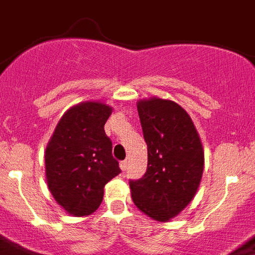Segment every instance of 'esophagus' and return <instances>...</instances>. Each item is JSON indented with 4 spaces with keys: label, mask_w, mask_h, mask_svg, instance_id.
<instances>
[{
    "label": "esophagus",
    "mask_w": 255,
    "mask_h": 255,
    "mask_svg": "<svg viewBox=\"0 0 255 255\" xmlns=\"http://www.w3.org/2000/svg\"><path fill=\"white\" fill-rule=\"evenodd\" d=\"M120 168H121L123 170H126V168H128V161L126 160L121 161V163H120Z\"/></svg>",
    "instance_id": "esophagus-1"
}]
</instances>
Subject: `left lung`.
Wrapping results in <instances>:
<instances>
[{"mask_svg":"<svg viewBox=\"0 0 255 255\" xmlns=\"http://www.w3.org/2000/svg\"><path fill=\"white\" fill-rule=\"evenodd\" d=\"M147 143V170L130 181L134 205L157 222H169L193 201L205 152L190 116L177 103L153 96L136 103Z\"/></svg>","mask_w":255,"mask_h":255,"instance_id":"left-lung-1","label":"left lung"}]
</instances>
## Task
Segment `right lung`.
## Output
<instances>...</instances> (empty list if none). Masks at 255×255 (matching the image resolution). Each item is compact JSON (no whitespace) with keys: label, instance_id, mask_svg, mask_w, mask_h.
Segmentation results:
<instances>
[{"label":"right lung","instance_id":"right-lung-1","mask_svg":"<svg viewBox=\"0 0 255 255\" xmlns=\"http://www.w3.org/2000/svg\"><path fill=\"white\" fill-rule=\"evenodd\" d=\"M112 107L83 102L69 108L57 124L45 150V176L54 201L73 216L91 215L104 186L121 172L112 156L104 125Z\"/></svg>","mask_w":255,"mask_h":255}]
</instances>
